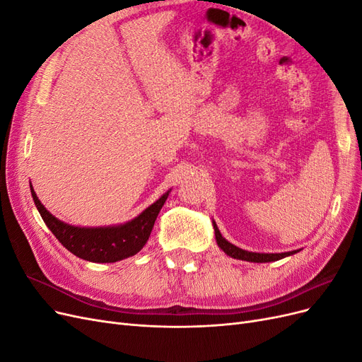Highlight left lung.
I'll list each match as a JSON object with an SVG mask.
<instances>
[{"label":"left lung","mask_w":362,"mask_h":362,"mask_svg":"<svg viewBox=\"0 0 362 362\" xmlns=\"http://www.w3.org/2000/svg\"><path fill=\"white\" fill-rule=\"evenodd\" d=\"M214 226V234H216V240H217V245L221 246V249H223V252L226 255L237 258V259H243V261H250V262H269V261H276L281 258H286L288 255L296 254V250L293 252H284V254H255V252H247L240 249L234 245H231L229 242L222 237L221 231H218V228L216 223H213Z\"/></svg>","instance_id":"obj_1"}]
</instances>
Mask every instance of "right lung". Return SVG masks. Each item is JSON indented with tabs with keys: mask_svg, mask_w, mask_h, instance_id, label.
<instances>
[{
	"mask_svg": "<svg viewBox=\"0 0 362 362\" xmlns=\"http://www.w3.org/2000/svg\"><path fill=\"white\" fill-rule=\"evenodd\" d=\"M31 196L43 222L51 229L59 242L74 255L92 262H116L128 257L136 255L144 247L154 228L156 218L166 202L169 192L148 206L134 221L119 226L107 228H78L60 222L54 217L45 206L40 204L37 196L33 190Z\"/></svg>",
	"mask_w": 362,
	"mask_h": 362,
	"instance_id": "1",
	"label": "right lung"
}]
</instances>
